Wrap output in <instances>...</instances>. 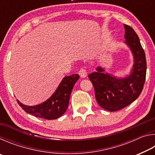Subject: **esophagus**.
I'll use <instances>...</instances> for the list:
<instances>
[{"instance_id": "1", "label": "esophagus", "mask_w": 155, "mask_h": 155, "mask_svg": "<svg viewBox=\"0 0 155 155\" xmlns=\"http://www.w3.org/2000/svg\"><path fill=\"white\" fill-rule=\"evenodd\" d=\"M78 74L80 75L81 77L85 78L87 77V70H86L85 68H81V69L79 70V71H78Z\"/></svg>"}]
</instances>
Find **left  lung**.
Returning a JSON list of instances; mask_svg holds the SVG:
<instances>
[{"label": "left lung", "instance_id": "8db88e82", "mask_svg": "<svg viewBox=\"0 0 155 155\" xmlns=\"http://www.w3.org/2000/svg\"><path fill=\"white\" fill-rule=\"evenodd\" d=\"M125 42L134 57V65L128 77L115 78L104 73L101 67L96 72L88 75L95 91V97L102 108L109 111H116L124 108L137 99L142 91L146 75L145 52L140 39L130 26L124 25Z\"/></svg>", "mask_w": 155, "mask_h": 155}]
</instances>
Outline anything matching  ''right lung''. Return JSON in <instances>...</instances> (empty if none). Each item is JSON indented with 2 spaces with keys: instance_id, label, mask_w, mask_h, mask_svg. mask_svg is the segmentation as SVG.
I'll return each instance as SVG.
<instances>
[{
  "instance_id": "add662e5",
  "label": "right lung",
  "mask_w": 155,
  "mask_h": 155,
  "mask_svg": "<svg viewBox=\"0 0 155 155\" xmlns=\"http://www.w3.org/2000/svg\"><path fill=\"white\" fill-rule=\"evenodd\" d=\"M79 78V75L74 74L65 77L52 96L44 103L35 106H27L18 103L28 114L46 120H54L66 111L70 97L74 84Z\"/></svg>"
}]
</instances>
